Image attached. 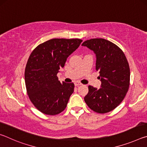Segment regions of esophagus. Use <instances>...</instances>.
Instances as JSON below:
<instances>
[{
  "label": "esophagus",
  "mask_w": 147,
  "mask_h": 147,
  "mask_svg": "<svg viewBox=\"0 0 147 147\" xmlns=\"http://www.w3.org/2000/svg\"><path fill=\"white\" fill-rule=\"evenodd\" d=\"M80 85H82V84L80 83V82H74V86H80Z\"/></svg>",
  "instance_id": "1"
}]
</instances>
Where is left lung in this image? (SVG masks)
Instances as JSON below:
<instances>
[{
    "mask_svg": "<svg viewBox=\"0 0 147 147\" xmlns=\"http://www.w3.org/2000/svg\"><path fill=\"white\" fill-rule=\"evenodd\" d=\"M82 45L95 54L96 70L101 81L100 88L88 86L84 100L95 112L108 113L121 104L128 91L130 72L127 59L119 47L106 39H91Z\"/></svg>",
    "mask_w": 147,
    "mask_h": 147,
    "instance_id": "8db88e82",
    "label": "left lung"
}]
</instances>
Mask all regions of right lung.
Returning <instances> with one entry per match:
<instances>
[{
    "label": "right lung",
    "mask_w": 147,
    "mask_h": 147,
    "mask_svg": "<svg viewBox=\"0 0 147 147\" xmlns=\"http://www.w3.org/2000/svg\"><path fill=\"white\" fill-rule=\"evenodd\" d=\"M82 42L80 39H52L39 45L30 55L24 71L27 93L43 113L54 115L65 109L74 85L60 82L57 74Z\"/></svg>",
    "instance_id": "obj_1"
}]
</instances>
